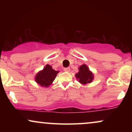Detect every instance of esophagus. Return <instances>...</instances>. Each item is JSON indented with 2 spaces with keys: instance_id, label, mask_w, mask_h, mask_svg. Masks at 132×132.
<instances>
[{
  "instance_id": "obj_1",
  "label": "esophagus",
  "mask_w": 132,
  "mask_h": 132,
  "mask_svg": "<svg viewBox=\"0 0 132 132\" xmlns=\"http://www.w3.org/2000/svg\"><path fill=\"white\" fill-rule=\"evenodd\" d=\"M64 71H66V72H68V71H70V68H64Z\"/></svg>"
}]
</instances>
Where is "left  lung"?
Returning <instances> with one entry per match:
<instances>
[{
	"label": "left lung",
	"instance_id": "8db88e82",
	"mask_svg": "<svg viewBox=\"0 0 132 132\" xmlns=\"http://www.w3.org/2000/svg\"><path fill=\"white\" fill-rule=\"evenodd\" d=\"M79 71L76 75V77L81 84H86L91 82L93 79V75L86 64L82 65L79 68Z\"/></svg>",
	"mask_w": 132,
	"mask_h": 132
}]
</instances>
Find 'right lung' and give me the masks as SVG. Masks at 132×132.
Returning a JSON list of instances; mask_svg holds the SVG:
<instances>
[{
	"label": "right lung",
	"mask_w": 132,
	"mask_h": 132,
	"mask_svg": "<svg viewBox=\"0 0 132 132\" xmlns=\"http://www.w3.org/2000/svg\"><path fill=\"white\" fill-rule=\"evenodd\" d=\"M58 71H56L50 65L47 64L42 71H40L35 77V81L38 84L44 87H48L56 76Z\"/></svg>",
	"instance_id": "add662e5"
}]
</instances>
